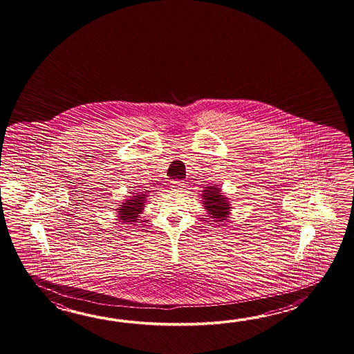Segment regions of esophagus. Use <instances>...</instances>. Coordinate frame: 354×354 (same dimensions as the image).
<instances>
[{
    "label": "esophagus",
    "mask_w": 354,
    "mask_h": 354,
    "mask_svg": "<svg viewBox=\"0 0 354 354\" xmlns=\"http://www.w3.org/2000/svg\"><path fill=\"white\" fill-rule=\"evenodd\" d=\"M171 187H172V189L176 191V192H183V189H185L186 186H185V182H183V180H172Z\"/></svg>",
    "instance_id": "obj_1"
}]
</instances>
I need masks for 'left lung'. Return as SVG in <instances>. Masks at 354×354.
Wrapping results in <instances>:
<instances>
[{"instance_id":"left-lung-1","label":"left lung","mask_w":354,"mask_h":354,"mask_svg":"<svg viewBox=\"0 0 354 354\" xmlns=\"http://www.w3.org/2000/svg\"><path fill=\"white\" fill-rule=\"evenodd\" d=\"M203 205L209 211L211 218H216L215 221H223L229 215V203L226 201V197L221 195V191L214 186L205 188L203 195Z\"/></svg>"}]
</instances>
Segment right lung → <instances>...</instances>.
Wrapping results in <instances>:
<instances>
[{
    "label": "right lung",
    "mask_w": 354,
    "mask_h": 354,
    "mask_svg": "<svg viewBox=\"0 0 354 354\" xmlns=\"http://www.w3.org/2000/svg\"><path fill=\"white\" fill-rule=\"evenodd\" d=\"M149 192V191H148ZM147 195H136L131 197V200H127V203L121 205L120 209H118L119 212V218L124 221V223H136V220H138L139 214L143 210L144 203H145V198Z\"/></svg>",
    "instance_id": "add662e5"
}]
</instances>
